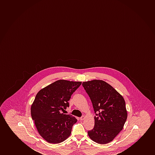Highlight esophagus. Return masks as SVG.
Segmentation results:
<instances>
[{
    "label": "esophagus",
    "mask_w": 155,
    "mask_h": 155,
    "mask_svg": "<svg viewBox=\"0 0 155 155\" xmlns=\"http://www.w3.org/2000/svg\"><path fill=\"white\" fill-rule=\"evenodd\" d=\"M85 119V116H82V117L80 118L81 120H83Z\"/></svg>",
    "instance_id": "obj_1"
}]
</instances>
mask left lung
Returning a JSON list of instances; mask_svg holds the SVG:
<instances>
[{
  "instance_id": "8db88e82",
  "label": "left lung",
  "mask_w": 155,
  "mask_h": 155,
  "mask_svg": "<svg viewBox=\"0 0 155 155\" xmlns=\"http://www.w3.org/2000/svg\"><path fill=\"white\" fill-rule=\"evenodd\" d=\"M91 99L96 116L89 137L98 144L110 142L121 131L127 118L125 100L110 84L103 81L83 82Z\"/></svg>"
}]
</instances>
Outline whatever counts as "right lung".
Wrapping results in <instances>:
<instances>
[{"instance_id": "add662e5", "label": "right lung", "mask_w": 155, "mask_h": 155, "mask_svg": "<svg viewBox=\"0 0 155 155\" xmlns=\"http://www.w3.org/2000/svg\"><path fill=\"white\" fill-rule=\"evenodd\" d=\"M81 84L60 80L37 93L31 107V115L40 135L48 142L58 144L71 134L77 119L61 112L69 107L68 101Z\"/></svg>"}]
</instances>
